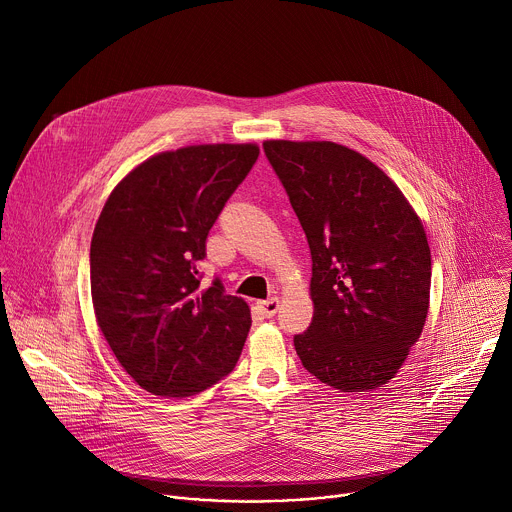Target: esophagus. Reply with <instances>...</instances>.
I'll return each mask as SVG.
<instances>
[{"instance_id": "1", "label": "esophagus", "mask_w": 512, "mask_h": 512, "mask_svg": "<svg viewBox=\"0 0 512 512\" xmlns=\"http://www.w3.org/2000/svg\"><path fill=\"white\" fill-rule=\"evenodd\" d=\"M257 310H259L265 318H271V316H275L277 310H279V300H277V298H271V300L257 302Z\"/></svg>"}]
</instances>
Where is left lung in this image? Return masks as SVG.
I'll return each instance as SVG.
<instances>
[{
    "instance_id": "obj_1",
    "label": "left lung",
    "mask_w": 512,
    "mask_h": 512,
    "mask_svg": "<svg viewBox=\"0 0 512 512\" xmlns=\"http://www.w3.org/2000/svg\"><path fill=\"white\" fill-rule=\"evenodd\" d=\"M312 255L304 367L342 393L387 385L419 340L431 287L421 218L369 158L334 141L267 139Z\"/></svg>"
}]
</instances>
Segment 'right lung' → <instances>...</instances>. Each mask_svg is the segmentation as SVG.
<instances>
[{
    "instance_id": "add662e5",
    "label": "right lung",
    "mask_w": 512,
    "mask_h": 512,
    "mask_svg": "<svg viewBox=\"0 0 512 512\" xmlns=\"http://www.w3.org/2000/svg\"><path fill=\"white\" fill-rule=\"evenodd\" d=\"M257 143H202L137 164L109 194L91 239L97 324L125 373L158 397H190L229 375L251 310L196 263Z\"/></svg>"
}]
</instances>
